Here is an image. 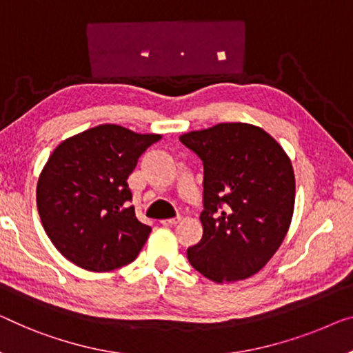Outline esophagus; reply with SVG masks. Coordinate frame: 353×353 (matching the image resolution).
<instances>
[{"label": "esophagus", "mask_w": 353, "mask_h": 353, "mask_svg": "<svg viewBox=\"0 0 353 353\" xmlns=\"http://www.w3.org/2000/svg\"><path fill=\"white\" fill-rule=\"evenodd\" d=\"M179 222H181V217L165 219V220H161V225H165V227H176Z\"/></svg>", "instance_id": "obj_1"}]
</instances>
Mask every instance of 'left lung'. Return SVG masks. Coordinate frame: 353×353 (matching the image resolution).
<instances>
[{
    "mask_svg": "<svg viewBox=\"0 0 353 353\" xmlns=\"http://www.w3.org/2000/svg\"><path fill=\"white\" fill-rule=\"evenodd\" d=\"M179 139L204 166L203 238L188 247V261L217 283L256 274L290 228L296 190L290 157L250 123H219Z\"/></svg>",
    "mask_w": 353,
    "mask_h": 353,
    "instance_id": "obj_1",
    "label": "left lung"
}]
</instances>
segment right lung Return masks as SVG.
Returning a JSON list of instances; mask_svg holds the SVG:
<instances>
[{
    "mask_svg": "<svg viewBox=\"0 0 353 353\" xmlns=\"http://www.w3.org/2000/svg\"><path fill=\"white\" fill-rule=\"evenodd\" d=\"M160 139L104 123L55 147L39 174L36 204L47 236L66 260L106 272L138 256L152 228L136 219L126 179Z\"/></svg>",
    "mask_w": 353,
    "mask_h": 353,
    "instance_id": "right-lung-1",
    "label": "right lung"
}]
</instances>
